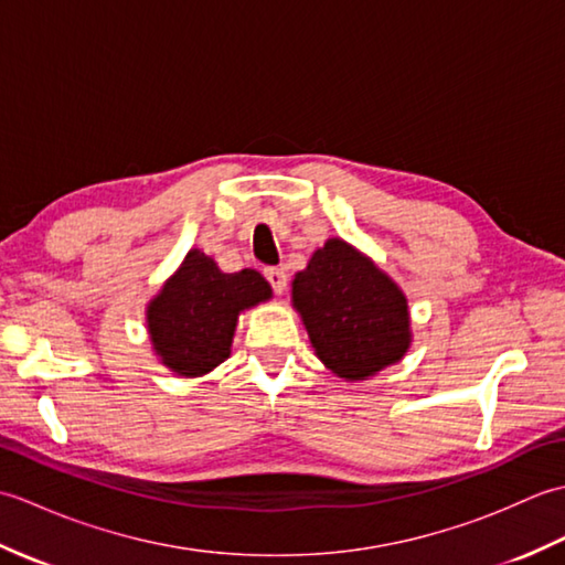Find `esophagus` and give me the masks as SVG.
<instances>
[{"label": "esophagus", "instance_id": "34e87169", "mask_svg": "<svg viewBox=\"0 0 565 565\" xmlns=\"http://www.w3.org/2000/svg\"><path fill=\"white\" fill-rule=\"evenodd\" d=\"M264 276H267V281L271 284V289H274L276 294H284V291H286V284H289V276H286L284 269L269 267V269H264Z\"/></svg>", "mask_w": 565, "mask_h": 565}]
</instances>
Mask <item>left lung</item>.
<instances>
[{
  "mask_svg": "<svg viewBox=\"0 0 565 565\" xmlns=\"http://www.w3.org/2000/svg\"><path fill=\"white\" fill-rule=\"evenodd\" d=\"M291 303L316 356L350 383L398 364L413 344L403 289L342 237H330L296 271Z\"/></svg>",
  "mask_w": 565,
  "mask_h": 565,
  "instance_id": "obj_1",
  "label": "left lung"
}]
</instances>
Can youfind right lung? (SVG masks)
Segmentation results:
<instances>
[{
  "label": "right lung",
  "instance_id": "add662e5",
  "mask_svg": "<svg viewBox=\"0 0 565 565\" xmlns=\"http://www.w3.org/2000/svg\"><path fill=\"white\" fill-rule=\"evenodd\" d=\"M269 298L271 286L257 269L225 274L191 247L146 306L152 352L174 376H206L231 356L239 316Z\"/></svg>",
  "mask_w": 565,
  "mask_h": 565
}]
</instances>
